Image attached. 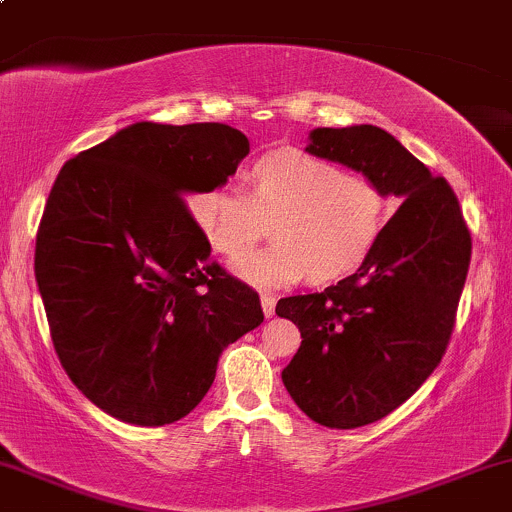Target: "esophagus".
I'll return each mask as SVG.
<instances>
[{
	"instance_id": "1",
	"label": "esophagus",
	"mask_w": 512,
	"mask_h": 512,
	"mask_svg": "<svg viewBox=\"0 0 512 512\" xmlns=\"http://www.w3.org/2000/svg\"><path fill=\"white\" fill-rule=\"evenodd\" d=\"M262 299V311H265V316H274V308H277V296L272 294V291H265V294L260 296Z\"/></svg>"
}]
</instances>
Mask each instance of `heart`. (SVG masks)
<instances>
[{
  "mask_svg": "<svg viewBox=\"0 0 512 512\" xmlns=\"http://www.w3.org/2000/svg\"><path fill=\"white\" fill-rule=\"evenodd\" d=\"M252 192L221 184L194 199V216L221 255L239 257L275 216V243L235 262L255 286H289L311 272L328 282L362 265L386 226V194L372 179L301 153L262 157Z\"/></svg>",
  "mask_w": 512,
  "mask_h": 512,
  "instance_id": "b5f03b06",
  "label": "heart"
}]
</instances>
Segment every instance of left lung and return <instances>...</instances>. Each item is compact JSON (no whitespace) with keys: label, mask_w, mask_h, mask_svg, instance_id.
<instances>
[{"label":"left lung","mask_w":512,"mask_h":512,"mask_svg":"<svg viewBox=\"0 0 512 512\" xmlns=\"http://www.w3.org/2000/svg\"><path fill=\"white\" fill-rule=\"evenodd\" d=\"M308 153L340 162L403 199L362 267L320 294L286 296L277 316L301 330L282 381L325 428L376 423L442 362L471 262V233L445 177L369 126L316 128Z\"/></svg>","instance_id":"8db88e82"}]
</instances>
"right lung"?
I'll use <instances>...</instances> for the list:
<instances>
[{
  "label": "right lung",
  "instance_id": "right-lung-1",
  "mask_svg": "<svg viewBox=\"0 0 512 512\" xmlns=\"http://www.w3.org/2000/svg\"><path fill=\"white\" fill-rule=\"evenodd\" d=\"M247 153L226 123L140 121L67 160L50 189L36 235L50 338L72 384L123 423L192 413L221 352L265 320L187 206Z\"/></svg>",
  "mask_w": 512,
  "mask_h": 512
}]
</instances>
